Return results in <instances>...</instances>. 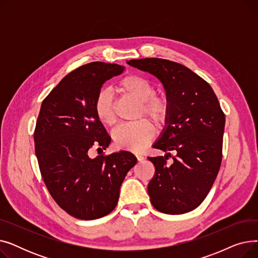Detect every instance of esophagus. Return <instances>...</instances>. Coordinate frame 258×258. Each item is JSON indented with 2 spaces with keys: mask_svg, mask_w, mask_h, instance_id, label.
<instances>
[{
  "mask_svg": "<svg viewBox=\"0 0 258 258\" xmlns=\"http://www.w3.org/2000/svg\"><path fill=\"white\" fill-rule=\"evenodd\" d=\"M136 157H137V160H138L139 162H142V161H144V159H145V158H144L143 156H141V155H137Z\"/></svg>",
  "mask_w": 258,
  "mask_h": 258,
  "instance_id": "1",
  "label": "esophagus"
}]
</instances>
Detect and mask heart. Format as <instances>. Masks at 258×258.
Instances as JSON below:
<instances>
[{
    "label": "heart",
    "mask_w": 258,
    "mask_h": 258,
    "mask_svg": "<svg viewBox=\"0 0 258 258\" xmlns=\"http://www.w3.org/2000/svg\"><path fill=\"white\" fill-rule=\"evenodd\" d=\"M117 89L140 101L138 117L148 116L156 123H162L169 111V103L165 96L154 94V87L142 76L131 74L119 80ZM95 114L101 123L113 125L116 121L112 94L107 91L98 93L94 104ZM155 136V128L150 121L141 119L117 127L113 132L116 147L121 150L140 152L148 145Z\"/></svg>",
    "instance_id": "b5f03b06"
}]
</instances>
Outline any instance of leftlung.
I'll use <instances>...</instances> for the list:
<instances>
[{
	"label": "left lung",
	"instance_id": "obj_1",
	"mask_svg": "<svg viewBox=\"0 0 258 258\" xmlns=\"http://www.w3.org/2000/svg\"><path fill=\"white\" fill-rule=\"evenodd\" d=\"M127 64L157 77L166 93L165 127L153 147L164 156L148 157L156 171L147 186L153 206L182 214L205 200L222 162L225 115L212 88L178 62L162 58L131 59ZM176 156L166 162L170 152Z\"/></svg>",
	"mask_w": 258,
	"mask_h": 258
}]
</instances>
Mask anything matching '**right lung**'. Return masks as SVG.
<instances>
[{"label":"right lung","mask_w":258,"mask_h":258,"mask_svg":"<svg viewBox=\"0 0 258 258\" xmlns=\"http://www.w3.org/2000/svg\"><path fill=\"white\" fill-rule=\"evenodd\" d=\"M124 66L90 62L64 76L44 99L34 131L35 155L51 197L66 212L80 220H96L117 205L120 186L137 163L120 151L91 158L92 147L110 145L94 104L106 80ZM98 148V150H99Z\"/></svg>","instance_id":"1"}]
</instances>
